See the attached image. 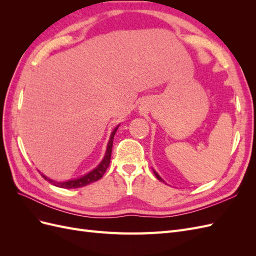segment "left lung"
<instances>
[{"label":"left lung","instance_id":"8db88e82","mask_svg":"<svg viewBox=\"0 0 256 256\" xmlns=\"http://www.w3.org/2000/svg\"><path fill=\"white\" fill-rule=\"evenodd\" d=\"M152 171H154V175H156V177L158 178V180H159L160 182H164V180H162V178L160 177V175H159V174H158V173H157L156 171H154V168H152Z\"/></svg>","mask_w":256,"mask_h":256}]
</instances>
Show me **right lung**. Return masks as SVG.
<instances>
[{
	"label": "right lung",
	"mask_w": 256,
	"mask_h": 256,
	"mask_svg": "<svg viewBox=\"0 0 256 256\" xmlns=\"http://www.w3.org/2000/svg\"><path fill=\"white\" fill-rule=\"evenodd\" d=\"M120 125L116 126L114 128V130L111 132L110 138H109V142L106 144V154L102 158V160L100 161V164L95 168H92L90 172L84 174L80 177H76V178H72V180H68L65 182H56V180H53L51 178L47 177L44 174L42 173V176L46 180H48L51 184L56 186V187L58 188H65V189H74V188H81L84 187V186H88L92 182H97L99 180L100 178L104 176V174L106 173L108 166L110 164V159H111V152H112V146H113V138L114 136L116 134V130L118 129Z\"/></svg>",
	"instance_id": "right-lung-1"
}]
</instances>
